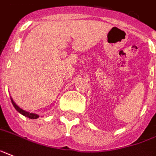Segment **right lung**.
I'll return each instance as SVG.
<instances>
[{
  "label": "right lung",
  "mask_w": 156,
  "mask_h": 156,
  "mask_svg": "<svg viewBox=\"0 0 156 156\" xmlns=\"http://www.w3.org/2000/svg\"><path fill=\"white\" fill-rule=\"evenodd\" d=\"M10 99H11L12 104L13 107L15 108V109L18 112L20 113L21 115H24L25 117H28V118H29V119H33L39 118V115H37V114H35V113H30V112H26V111H24V110H23V109L20 108V107L17 106L16 103L14 102L13 100H12V98L11 96H10Z\"/></svg>",
  "instance_id": "right-lung-1"
}]
</instances>
